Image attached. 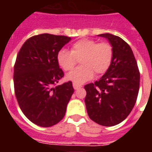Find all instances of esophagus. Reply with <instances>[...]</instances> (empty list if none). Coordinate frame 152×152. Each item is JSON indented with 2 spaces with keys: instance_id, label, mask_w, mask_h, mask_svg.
Masks as SVG:
<instances>
[{
  "instance_id": "34e87169",
  "label": "esophagus",
  "mask_w": 152,
  "mask_h": 152,
  "mask_svg": "<svg viewBox=\"0 0 152 152\" xmlns=\"http://www.w3.org/2000/svg\"><path fill=\"white\" fill-rule=\"evenodd\" d=\"M73 88L75 89H78L79 88H80L81 87V86H80V85H77V84H76V83H73Z\"/></svg>"
}]
</instances>
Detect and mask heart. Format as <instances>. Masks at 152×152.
I'll list each match as a JSON object with an SVG mask.
<instances>
[{
	"label": "heart",
	"instance_id": "1",
	"mask_svg": "<svg viewBox=\"0 0 152 152\" xmlns=\"http://www.w3.org/2000/svg\"><path fill=\"white\" fill-rule=\"evenodd\" d=\"M113 47L109 42H101L91 39H82L73 44L71 51L65 49L58 53L59 66L68 72L74 68L78 60L81 66L67 74L66 79L76 84L88 81L94 75H102L109 69L113 58Z\"/></svg>",
	"mask_w": 152,
	"mask_h": 152
}]
</instances>
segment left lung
<instances>
[{"instance_id":"1","label":"left lung","mask_w":152,"mask_h":152,"mask_svg":"<svg viewBox=\"0 0 152 152\" xmlns=\"http://www.w3.org/2000/svg\"><path fill=\"white\" fill-rule=\"evenodd\" d=\"M113 47L111 66L99 80L85 86L89 118L103 126L120 124L129 115L137 101L140 72L130 46L117 36L104 33Z\"/></svg>"}]
</instances>
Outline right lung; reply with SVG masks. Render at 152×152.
Returning <instances> with one entry per match:
<instances>
[{
	"instance_id": "right-lung-1",
	"label": "right lung",
	"mask_w": 152,
	"mask_h": 152,
	"mask_svg": "<svg viewBox=\"0 0 152 152\" xmlns=\"http://www.w3.org/2000/svg\"><path fill=\"white\" fill-rule=\"evenodd\" d=\"M70 40L66 36L36 35L25 41L16 58V99L25 116L41 127L53 126L64 117L74 92L72 81L55 86L64 76L57 55Z\"/></svg>"
}]
</instances>
